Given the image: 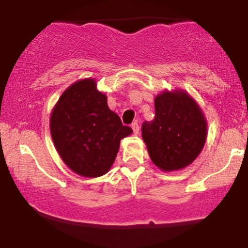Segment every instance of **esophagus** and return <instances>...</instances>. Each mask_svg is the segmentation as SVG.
<instances>
[{
    "label": "esophagus",
    "instance_id": "esophagus-1",
    "mask_svg": "<svg viewBox=\"0 0 248 248\" xmlns=\"http://www.w3.org/2000/svg\"><path fill=\"white\" fill-rule=\"evenodd\" d=\"M132 129H133L134 134H135V135H138L139 132H140V127H139L138 122H134V124H132Z\"/></svg>",
    "mask_w": 248,
    "mask_h": 248
}]
</instances>
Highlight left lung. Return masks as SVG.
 <instances>
[{
  "label": "left lung",
  "mask_w": 248,
  "mask_h": 248,
  "mask_svg": "<svg viewBox=\"0 0 248 248\" xmlns=\"http://www.w3.org/2000/svg\"><path fill=\"white\" fill-rule=\"evenodd\" d=\"M206 138L203 109L186 91L164 90L155 96V119L142 124V139L158 169L171 172L190 166Z\"/></svg>",
  "instance_id": "obj_1"
}]
</instances>
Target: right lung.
Here are the masks:
<instances>
[{
  "mask_svg": "<svg viewBox=\"0 0 248 248\" xmlns=\"http://www.w3.org/2000/svg\"><path fill=\"white\" fill-rule=\"evenodd\" d=\"M50 132L62 161L87 178L100 177L114 163L121 139L133 133L109 109L94 78L70 85L52 108Z\"/></svg>",
  "mask_w": 248,
  "mask_h": 248,
  "instance_id": "right-lung-1",
  "label": "right lung"
}]
</instances>
